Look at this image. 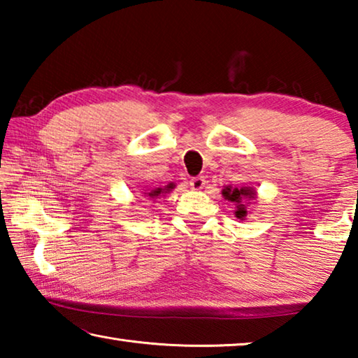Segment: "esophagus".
<instances>
[{
  "instance_id": "34e87169",
  "label": "esophagus",
  "mask_w": 358,
  "mask_h": 358,
  "mask_svg": "<svg viewBox=\"0 0 358 358\" xmlns=\"http://www.w3.org/2000/svg\"><path fill=\"white\" fill-rule=\"evenodd\" d=\"M189 185L192 189H202V187L205 186V178L203 177H192Z\"/></svg>"
}]
</instances>
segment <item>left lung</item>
I'll return each mask as SVG.
<instances>
[{"instance_id": "left-lung-1", "label": "left lung", "mask_w": 358, "mask_h": 358, "mask_svg": "<svg viewBox=\"0 0 358 358\" xmlns=\"http://www.w3.org/2000/svg\"><path fill=\"white\" fill-rule=\"evenodd\" d=\"M224 197L229 199L230 202H235L237 203V211H235V216L238 217V220H245L246 216V207L243 205V199L246 197H254V191L251 187H226V189L222 191Z\"/></svg>"}]
</instances>
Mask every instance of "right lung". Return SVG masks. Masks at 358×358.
I'll list each match as a JSON object with an SVG mask.
<instances>
[{
  "mask_svg": "<svg viewBox=\"0 0 358 358\" xmlns=\"http://www.w3.org/2000/svg\"><path fill=\"white\" fill-rule=\"evenodd\" d=\"M171 189H173V183L167 185L166 187H156V189H153L151 192H148V196H150V197H157V196H161V194L169 192Z\"/></svg>",
  "mask_w": 358,
  "mask_h": 358,
  "instance_id": "add662e5",
  "label": "right lung"
}]
</instances>
